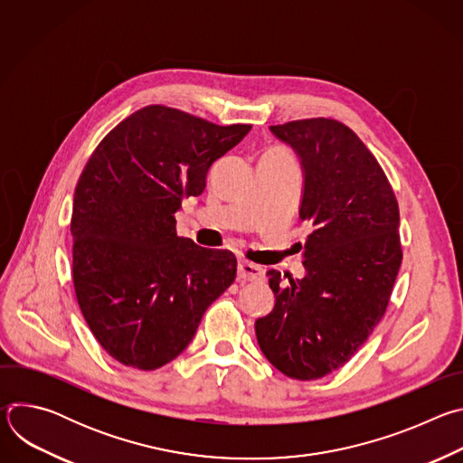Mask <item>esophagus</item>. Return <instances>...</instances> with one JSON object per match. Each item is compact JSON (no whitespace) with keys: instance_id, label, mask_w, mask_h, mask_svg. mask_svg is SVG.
<instances>
[{"instance_id":"obj_1","label":"esophagus","mask_w":463,"mask_h":463,"mask_svg":"<svg viewBox=\"0 0 463 463\" xmlns=\"http://www.w3.org/2000/svg\"><path fill=\"white\" fill-rule=\"evenodd\" d=\"M263 271L256 263H250L247 260H241L238 263V280H258L261 279Z\"/></svg>"}]
</instances>
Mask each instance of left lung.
Wrapping results in <instances>:
<instances>
[{"label":"left lung","mask_w":463,"mask_h":463,"mask_svg":"<svg viewBox=\"0 0 463 463\" xmlns=\"http://www.w3.org/2000/svg\"><path fill=\"white\" fill-rule=\"evenodd\" d=\"M300 159L306 275L282 284L269 269L275 307L254 322L260 350L288 377L311 381L345 366L386 311L402 266L400 207L377 159L334 118L271 126Z\"/></svg>","instance_id":"8db88e82"}]
</instances>
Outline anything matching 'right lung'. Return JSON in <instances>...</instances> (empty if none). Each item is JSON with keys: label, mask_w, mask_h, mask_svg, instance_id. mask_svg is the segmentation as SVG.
Listing matches in <instances>:
<instances>
[{"label": "right lung", "mask_w": 463, "mask_h": 463, "mask_svg": "<svg viewBox=\"0 0 463 463\" xmlns=\"http://www.w3.org/2000/svg\"><path fill=\"white\" fill-rule=\"evenodd\" d=\"M249 129L146 106L88 161L73 200V282L91 334L120 364L157 370L174 361L234 282V254L179 238L174 214Z\"/></svg>", "instance_id": "obj_1"}]
</instances>
